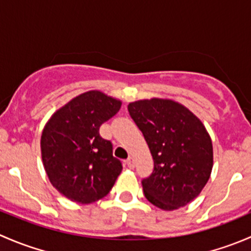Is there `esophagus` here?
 I'll return each instance as SVG.
<instances>
[{
	"mask_svg": "<svg viewBox=\"0 0 251 251\" xmlns=\"http://www.w3.org/2000/svg\"><path fill=\"white\" fill-rule=\"evenodd\" d=\"M126 165H127L130 169H133V168H135L136 163H135V160H133L132 158H128L127 160H126Z\"/></svg>",
	"mask_w": 251,
	"mask_h": 251,
	"instance_id": "34e87169",
	"label": "esophagus"
}]
</instances>
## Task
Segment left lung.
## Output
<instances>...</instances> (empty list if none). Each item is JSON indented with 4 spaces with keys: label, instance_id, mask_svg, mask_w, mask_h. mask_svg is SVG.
<instances>
[{
    "label": "left lung",
    "instance_id": "left-lung-1",
    "mask_svg": "<svg viewBox=\"0 0 251 251\" xmlns=\"http://www.w3.org/2000/svg\"><path fill=\"white\" fill-rule=\"evenodd\" d=\"M127 109L154 160L153 173L142 179L144 197L166 211L191 203L209 181L214 163L211 138L203 123L171 100H137Z\"/></svg>",
    "mask_w": 251,
    "mask_h": 251
}]
</instances>
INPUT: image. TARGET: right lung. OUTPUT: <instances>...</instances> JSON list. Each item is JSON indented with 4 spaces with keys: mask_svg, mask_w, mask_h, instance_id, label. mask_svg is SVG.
<instances>
[{
    "mask_svg": "<svg viewBox=\"0 0 251 251\" xmlns=\"http://www.w3.org/2000/svg\"><path fill=\"white\" fill-rule=\"evenodd\" d=\"M121 102L88 91L58 109L45 125L41 155L52 186L68 199L90 204L107 196L123 170L113 144L100 135Z\"/></svg>",
    "mask_w": 251,
    "mask_h": 251,
    "instance_id": "add662e5",
    "label": "right lung"
}]
</instances>
